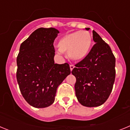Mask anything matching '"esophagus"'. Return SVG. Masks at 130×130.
Listing matches in <instances>:
<instances>
[{"label":"esophagus","mask_w":130,"mask_h":130,"mask_svg":"<svg viewBox=\"0 0 130 130\" xmlns=\"http://www.w3.org/2000/svg\"><path fill=\"white\" fill-rule=\"evenodd\" d=\"M70 70L72 71V70H73V69L75 68V66H74V65H73V64H70Z\"/></svg>","instance_id":"obj_1"}]
</instances>
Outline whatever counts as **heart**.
<instances>
[{
	"label": "heart",
	"mask_w": 130,
	"mask_h": 130,
	"mask_svg": "<svg viewBox=\"0 0 130 130\" xmlns=\"http://www.w3.org/2000/svg\"><path fill=\"white\" fill-rule=\"evenodd\" d=\"M92 38L89 32L76 31L64 35L58 43V53L68 51L69 57L75 61H80L88 56L91 49Z\"/></svg>",
	"instance_id": "1"
}]
</instances>
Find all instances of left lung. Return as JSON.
Listing matches in <instances>:
<instances>
[{"mask_svg":"<svg viewBox=\"0 0 130 130\" xmlns=\"http://www.w3.org/2000/svg\"><path fill=\"white\" fill-rule=\"evenodd\" d=\"M88 30L90 28H85ZM95 43L88 56L75 64L72 73L76 78L75 95L83 106L98 107L108 99L115 79V57L109 45L96 31Z\"/></svg>","mask_w":130,"mask_h":130,"instance_id":"left-lung-1","label":"left lung"}]
</instances>
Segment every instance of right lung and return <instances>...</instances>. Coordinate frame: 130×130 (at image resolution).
I'll list each match as a JSON object with an SVG mask.
<instances>
[{
  "mask_svg": "<svg viewBox=\"0 0 130 130\" xmlns=\"http://www.w3.org/2000/svg\"><path fill=\"white\" fill-rule=\"evenodd\" d=\"M59 31L40 28L21 44L17 57V81L21 94L34 107H49L57 88L71 73L68 63L55 64L53 43Z\"/></svg>",
  "mask_w": 130,
  "mask_h": 130,
  "instance_id": "right-lung-1",
  "label": "right lung"
}]
</instances>
